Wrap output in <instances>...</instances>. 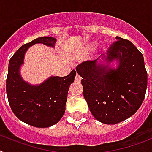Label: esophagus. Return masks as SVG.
Returning a JSON list of instances; mask_svg holds the SVG:
<instances>
[{"label":"esophagus","instance_id":"1","mask_svg":"<svg viewBox=\"0 0 152 152\" xmlns=\"http://www.w3.org/2000/svg\"><path fill=\"white\" fill-rule=\"evenodd\" d=\"M75 81H76V82H77V83H80V82H81V77H80L78 75H77L76 76H75Z\"/></svg>","mask_w":152,"mask_h":152}]
</instances>
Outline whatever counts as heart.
Wrapping results in <instances>:
<instances>
[{
    "instance_id": "obj_1",
    "label": "heart",
    "mask_w": 152,
    "mask_h": 152,
    "mask_svg": "<svg viewBox=\"0 0 152 152\" xmlns=\"http://www.w3.org/2000/svg\"><path fill=\"white\" fill-rule=\"evenodd\" d=\"M96 42H89V43H88L87 46H86V50H91V49H93L95 46H96Z\"/></svg>"
}]
</instances>
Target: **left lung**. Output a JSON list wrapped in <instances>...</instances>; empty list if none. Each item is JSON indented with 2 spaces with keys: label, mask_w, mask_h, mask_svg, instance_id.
I'll use <instances>...</instances> for the list:
<instances>
[{
  "label": "left lung",
  "mask_w": 152,
  "mask_h": 152,
  "mask_svg": "<svg viewBox=\"0 0 152 152\" xmlns=\"http://www.w3.org/2000/svg\"><path fill=\"white\" fill-rule=\"evenodd\" d=\"M116 39L102 61H85L76 68L91 114L105 124H118L134 115L148 85L142 53L129 40ZM114 61L116 68L111 67Z\"/></svg>",
  "instance_id": "8db88e82"
}]
</instances>
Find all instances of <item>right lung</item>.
Returning a JSON list of instances; mask_svg holds the SVG:
<instances>
[{"mask_svg": "<svg viewBox=\"0 0 152 152\" xmlns=\"http://www.w3.org/2000/svg\"><path fill=\"white\" fill-rule=\"evenodd\" d=\"M56 42V39L50 36L35 39L21 46L8 64L6 91L11 110L22 122L39 128L53 126L62 118L69 87L75 81L76 71L72 70L65 77L51 76L39 85H31L23 80L20 68L31 46L42 43L54 47Z\"/></svg>", "mask_w": 152, "mask_h": 152, "instance_id": "add662e5", "label": "right lung"}]
</instances>
